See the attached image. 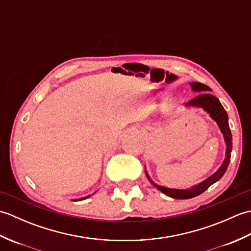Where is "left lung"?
<instances>
[{
  "label": "left lung",
  "mask_w": 251,
  "mask_h": 251,
  "mask_svg": "<svg viewBox=\"0 0 251 251\" xmlns=\"http://www.w3.org/2000/svg\"><path fill=\"white\" fill-rule=\"evenodd\" d=\"M190 85L193 92L201 93V94L197 95L195 98L190 100L189 102H186L185 105L195 106V108H201L202 110L206 111L208 114H209L211 119L217 123L218 126H219V128L223 134V137H225L226 151L225 161H223L219 169H218L214 175H211L209 178H207L206 180H204L202 182L199 184L192 186L190 189H185V190L169 189V188H166V186L158 185L154 182V181H152L150 176L148 175L147 170H145L148 180L150 181V182L155 186L157 190L161 191L165 195H167L169 197H172V199H176V200H188V199H192V197H195L197 195L201 194L202 192H205L211 184L217 182L218 180H220L222 178V176L226 172L228 163H230V159H231V152H232V134H231L230 126H228V117H227L226 111L222 106L219 99L209 93L211 92V89L205 84H201L199 82H192L190 83Z\"/></svg>",
  "instance_id": "obj_1"
}]
</instances>
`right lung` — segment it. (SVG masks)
<instances>
[{
	"instance_id": "obj_1",
	"label": "right lung",
	"mask_w": 251,
	"mask_h": 251,
	"mask_svg": "<svg viewBox=\"0 0 251 251\" xmlns=\"http://www.w3.org/2000/svg\"><path fill=\"white\" fill-rule=\"evenodd\" d=\"M90 195H88V196H86V197H83V199H79V200H74V201H82V200H86L87 197H89Z\"/></svg>"
}]
</instances>
